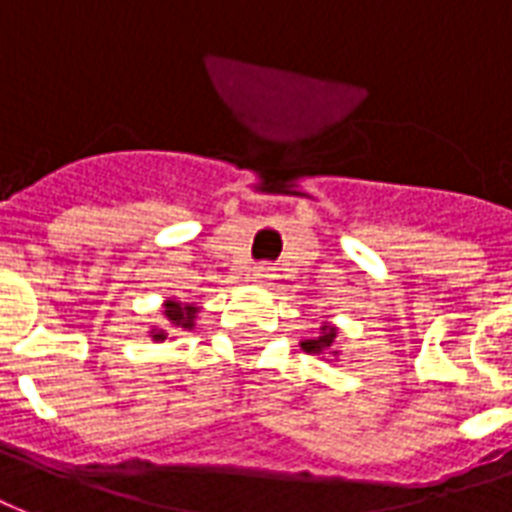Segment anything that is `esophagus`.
Wrapping results in <instances>:
<instances>
[{
  "instance_id": "34e87169",
  "label": "esophagus",
  "mask_w": 512,
  "mask_h": 512,
  "mask_svg": "<svg viewBox=\"0 0 512 512\" xmlns=\"http://www.w3.org/2000/svg\"><path fill=\"white\" fill-rule=\"evenodd\" d=\"M272 278V267L267 264H259V267H253V280H270Z\"/></svg>"
}]
</instances>
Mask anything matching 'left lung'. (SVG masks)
<instances>
[{
    "mask_svg": "<svg viewBox=\"0 0 512 512\" xmlns=\"http://www.w3.org/2000/svg\"><path fill=\"white\" fill-rule=\"evenodd\" d=\"M337 329H334L332 324H324L321 326V332L315 334V337H310V340H302V351L305 353H313V356H337Z\"/></svg>",
    "mask_w": 512,
    "mask_h": 512,
    "instance_id": "1",
    "label": "left lung"
}]
</instances>
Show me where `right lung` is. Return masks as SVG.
<instances>
[{"mask_svg": "<svg viewBox=\"0 0 512 512\" xmlns=\"http://www.w3.org/2000/svg\"><path fill=\"white\" fill-rule=\"evenodd\" d=\"M197 313V305H186V302H178V299H167L164 302V321L169 324V329H194ZM167 334V329H151V337L156 343H164Z\"/></svg>", "mask_w": 512, "mask_h": 512, "instance_id": "add662e5", "label": "right lung"}]
</instances>
